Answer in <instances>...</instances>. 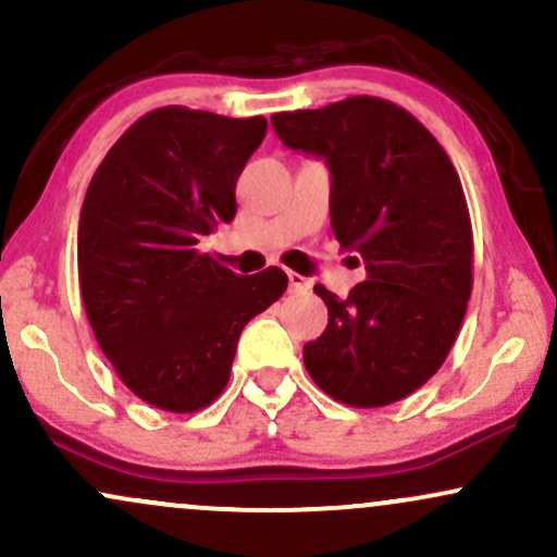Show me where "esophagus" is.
I'll list each match as a JSON object with an SVG mask.
<instances>
[{
	"instance_id": "34e87169",
	"label": "esophagus",
	"mask_w": 557,
	"mask_h": 557,
	"mask_svg": "<svg viewBox=\"0 0 557 557\" xmlns=\"http://www.w3.org/2000/svg\"><path fill=\"white\" fill-rule=\"evenodd\" d=\"M287 285H290L293 293H304V290H309V287H311L309 280H306L304 274H298V272H287Z\"/></svg>"
}]
</instances>
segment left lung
<instances>
[{
  "label": "left lung",
  "mask_w": 557,
  "mask_h": 557,
  "mask_svg": "<svg viewBox=\"0 0 557 557\" xmlns=\"http://www.w3.org/2000/svg\"><path fill=\"white\" fill-rule=\"evenodd\" d=\"M272 127L327 162L332 233L367 270L343 300L314 287L330 322L304 345L306 372L345 406H389L443 367L466 317L474 240L458 172L411 112L376 96L272 114Z\"/></svg>",
  "instance_id": "1"
}]
</instances>
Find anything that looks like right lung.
<instances>
[{
    "label": "right lung",
    "instance_id": "1",
    "mask_svg": "<svg viewBox=\"0 0 557 557\" xmlns=\"http://www.w3.org/2000/svg\"><path fill=\"white\" fill-rule=\"evenodd\" d=\"M264 136V117L162 107L127 127L88 183L83 306L120 380L162 411L220 398L243 327L287 287L277 267L243 277L196 248L235 216V183Z\"/></svg>",
    "mask_w": 557,
    "mask_h": 557
}]
</instances>
